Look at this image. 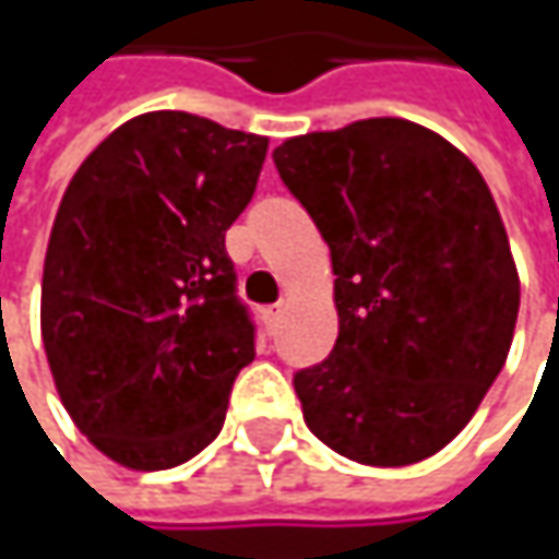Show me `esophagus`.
Returning a JSON list of instances; mask_svg holds the SVG:
<instances>
[{
  "label": "esophagus",
  "instance_id": "obj_1",
  "mask_svg": "<svg viewBox=\"0 0 559 559\" xmlns=\"http://www.w3.org/2000/svg\"><path fill=\"white\" fill-rule=\"evenodd\" d=\"M281 313H284L281 307H265V310H262V326H265V333H269V336H275V333H278Z\"/></svg>",
  "mask_w": 559,
  "mask_h": 559
}]
</instances>
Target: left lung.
Returning a JSON list of instances; mask_svg holds the SVG:
<instances>
[{
  "label": "left lung",
  "instance_id": "obj_1",
  "mask_svg": "<svg viewBox=\"0 0 559 559\" xmlns=\"http://www.w3.org/2000/svg\"><path fill=\"white\" fill-rule=\"evenodd\" d=\"M333 262L340 336L294 376L304 420L366 466L443 450L502 372L521 284L476 165L407 119H362L275 148Z\"/></svg>",
  "mask_w": 559,
  "mask_h": 559
}]
</instances>
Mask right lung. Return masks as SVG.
<instances>
[{"label": "right lung", "instance_id": "right-lung-1", "mask_svg": "<svg viewBox=\"0 0 559 559\" xmlns=\"http://www.w3.org/2000/svg\"><path fill=\"white\" fill-rule=\"evenodd\" d=\"M265 152V135L162 109L103 139L63 190L41 340L67 414L119 466H180L223 430L255 359L226 229Z\"/></svg>", "mask_w": 559, "mask_h": 559}]
</instances>
